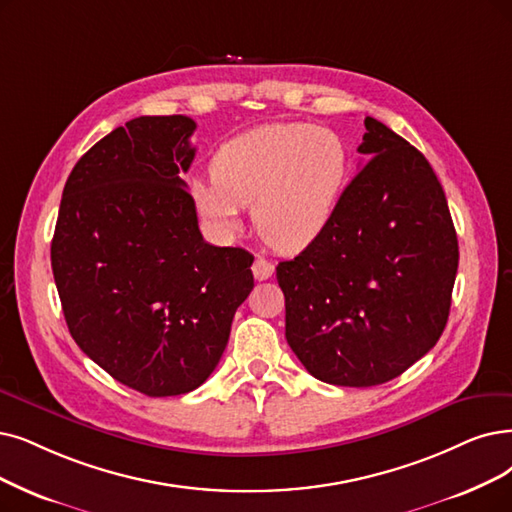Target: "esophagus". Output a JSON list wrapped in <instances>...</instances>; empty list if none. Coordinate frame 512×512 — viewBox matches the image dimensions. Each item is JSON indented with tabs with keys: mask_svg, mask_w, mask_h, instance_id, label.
<instances>
[{
	"mask_svg": "<svg viewBox=\"0 0 512 512\" xmlns=\"http://www.w3.org/2000/svg\"><path fill=\"white\" fill-rule=\"evenodd\" d=\"M273 271H275V267H273V262H269L267 258H256L254 260V264H252V273H254V277L258 279V281H264V279H269L271 275H273Z\"/></svg>",
	"mask_w": 512,
	"mask_h": 512,
	"instance_id": "34e87169",
	"label": "esophagus"
}]
</instances>
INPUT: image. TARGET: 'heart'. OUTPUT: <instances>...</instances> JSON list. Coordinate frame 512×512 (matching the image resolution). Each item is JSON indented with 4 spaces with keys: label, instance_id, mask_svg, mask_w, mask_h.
Masks as SVG:
<instances>
[{
    "label": "heart",
    "instance_id": "b5f03b06",
    "mask_svg": "<svg viewBox=\"0 0 512 512\" xmlns=\"http://www.w3.org/2000/svg\"><path fill=\"white\" fill-rule=\"evenodd\" d=\"M212 178H195L197 212L220 233L239 229L252 206L262 241L300 252L330 224L349 174L342 140L306 124H269L239 134L214 153Z\"/></svg>",
    "mask_w": 512,
    "mask_h": 512
}]
</instances>
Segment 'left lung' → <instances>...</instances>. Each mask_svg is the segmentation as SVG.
Wrapping results in <instances>:
<instances>
[{
  "mask_svg": "<svg viewBox=\"0 0 512 512\" xmlns=\"http://www.w3.org/2000/svg\"><path fill=\"white\" fill-rule=\"evenodd\" d=\"M365 166L325 231L279 262L285 338L317 380L376 386L401 376L445 330L458 237L426 157L365 117Z\"/></svg>",
  "mask_w": 512,
  "mask_h": 512,
  "instance_id": "1",
  "label": "left lung"
}]
</instances>
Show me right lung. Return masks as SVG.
<instances>
[{"label":"right lung","mask_w":512,"mask_h":512,"mask_svg":"<svg viewBox=\"0 0 512 512\" xmlns=\"http://www.w3.org/2000/svg\"><path fill=\"white\" fill-rule=\"evenodd\" d=\"M195 121L145 115L115 128L67 178L52 273L77 346L147 397L195 391L250 296L254 256L203 241L182 172Z\"/></svg>","instance_id":"1"}]
</instances>
